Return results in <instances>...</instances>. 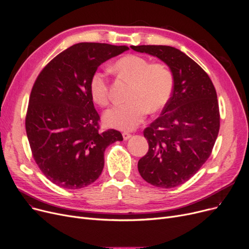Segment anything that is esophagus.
<instances>
[{
	"label": "esophagus",
	"mask_w": 249,
	"mask_h": 249,
	"mask_svg": "<svg viewBox=\"0 0 249 249\" xmlns=\"http://www.w3.org/2000/svg\"><path fill=\"white\" fill-rule=\"evenodd\" d=\"M122 135H123V138H124V140H127V139H129L130 137L132 136L131 134H130V133H127V132H124Z\"/></svg>",
	"instance_id": "34e87169"
}]
</instances>
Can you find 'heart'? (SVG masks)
I'll return each instance as SVG.
<instances>
[{
  "mask_svg": "<svg viewBox=\"0 0 249 249\" xmlns=\"http://www.w3.org/2000/svg\"><path fill=\"white\" fill-rule=\"evenodd\" d=\"M112 70L131 81L129 100L114 105L104 114L108 126L120 130H132L151 112L163 108L173 94L175 80L172 71L163 63H150L139 55L129 54L118 59ZM89 91L93 101L106 106L109 103L107 75L96 71L90 77Z\"/></svg>",
  "mask_w": 249,
  "mask_h": 249,
  "instance_id": "heart-1",
  "label": "heart"
}]
</instances>
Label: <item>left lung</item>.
<instances>
[{
  "label": "left lung",
  "instance_id": "1",
  "mask_svg": "<svg viewBox=\"0 0 249 249\" xmlns=\"http://www.w3.org/2000/svg\"><path fill=\"white\" fill-rule=\"evenodd\" d=\"M130 47L160 58L175 80L160 116L143 131L149 148L138 161V172L152 186H180L199 171L214 147L220 128L216 89L200 65L175 47Z\"/></svg>",
  "mask_w": 249,
  "mask_h": 249
}]
</instances>
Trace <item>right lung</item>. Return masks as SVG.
Returning <instances> with one entry per match:
<instances>
[{"label":"right lung","mask_w":249,"mask_h":249,"mask_svg":"<svg viewBox=\"0 0 249 249\" xmlns=\"http://www.w3.org/2000/svg\"><path fill=\"white\" fill-rule=\"evenodd\" d=\"M129 48L77 43L60 52L37 76L25 127L33 159L42 174L64 189L85 188L100 177L104 152L122 134L101 131L89 91L99 65Z\"/></svg>","instance_id":"1"}]
</instances>
